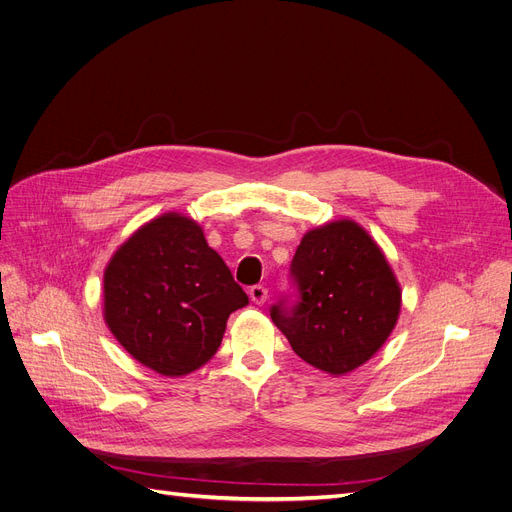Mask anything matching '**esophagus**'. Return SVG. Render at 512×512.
Masks as SVG:
<instances>
[{
    "label": "esophagus",
    "mask_w": 512,
    "mask_h": 512,
    "mask_svg": "<svg viewBox=\"0 0 512 512\" xmlns=\"http://www.w3.org/2000/svg\"><path fill=\"white\" fill-rule=\"evenodd\" d=\"M249 295H251L253 303L261 305V303H265V299H268V288H265L263 284H255L249 288Z\"/></svg>",
    "instance_id": "esophagus-1"
}]
</instances>
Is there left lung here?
Masks as SVG:
<instances>
[{"instance_id":"8db88e82","label":"left lung","mask_w":512,"mask_h":512,"mask_svg":"<svg viewBox=\"0 0 512 512\" xmlns=\"http://www.w3.org/2000/svg\"><path fill=\"white\" fill-rule=\"evenodd\" d=\"M291 282L295 293L280 297L270 316L299 358L328 374L370 360L391 335L402 305L383 251L349 219L303 236Z\"/></svg>"}]
</instances>
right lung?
I'll use <instances>...</instances> for the list:
<instances>
[{"label": "right lung", "mask_w": 512, "mask_h": 512, "mask_svg": "<svg viewBox=\"0 0 512 512\" xmlns=\"http://www.w3.org/2000/svg\"><path fill=\"white\" fill-rule=\"evenodd\" d=\"M247 293L192 219L165 213L140 228L104 272V318L140 364L182 376L209 362Z\"/></svg>", "instance_id": "right-lung-1"}]
</instances>
